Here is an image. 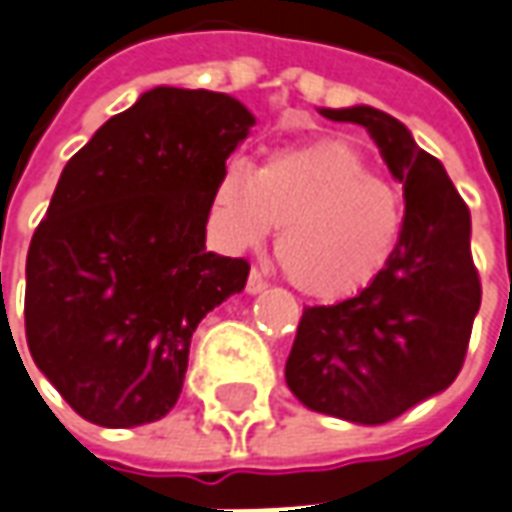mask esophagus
Here are the masks:
<instances>
[{
	"label": "esophagus",
	"instance_id": "34e87169",
	"mask_svg": "<svg viewBox=\"0 0 512 512\" xmlns=\"http://www.w3.org/2000/svg\"><path fill=\"white\" fill-rule=\"evenodd\" d=\"M266 280H263V274H260V271L257 269H252L249 271V280H246V291H249V294H260V291H266Z\"/></svg>",
	"mask_w": 512,
	"mask_h": 512
}]
</instances>
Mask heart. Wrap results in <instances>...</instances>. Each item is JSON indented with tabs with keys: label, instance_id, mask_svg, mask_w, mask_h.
<instances>
[{
	"label": "heart",
	"instance_id": "b5f03b06",
	"mask_svg": "<svg viewBox=\"0 0 512 512\" xmlns=\"http://www.w3.org/2000/svg\"><path fill=\"white\" fill-rule=\"evenodd\" d=\"M212 212L224 241L249 249L280 224L274 252L285 277L322 302L347 300L384 271L401 235V201L356 148L336 139L283 148L263 168L232 156Z\"/></svg>",
	"mask_w": 512,
	"mask_h": 512
}]
</instances>
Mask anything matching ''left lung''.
Masks as SVG:
<instances>
[{
    "mask_svg": "<svg viewBox=\"0 0 512 512\" xmlns=\"http://www.w3.org/2000/svg\"><path fill=\"white\" fill-rule=\"evenodd\" d=\"M356 123L403 184V227L384 271L336 305L305 308L285 384L314 412L378 426L429 401L460 375L482 285L471 257V212L440 159L373 106L322 109Z\"/></svg>",
    "mask_w": 512,
    "mask_h": 512,
    "instance_id": "1",
    "label": "left lung"
}]
</instances>
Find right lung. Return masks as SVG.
Masks as SVG:
<instances>
[{"mask_svg": "<svg viewBox=\"0 0 512 512\" xmlns=\"http://www.w3.org/2000/svg\"><path fill=\"white\" fill-rule=\"evenodd\" d=\"M255 114L207 89L156 86L66 162L27 252L36 367L89 423H154L182 395L198 322L249 263L207 252L218 173Z\"/></svg>", "mask_w": 512, "mask_h": 512, "instance_id": "add662e5", "label": "right lung"}]
</instances>
